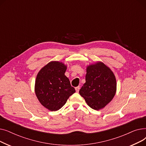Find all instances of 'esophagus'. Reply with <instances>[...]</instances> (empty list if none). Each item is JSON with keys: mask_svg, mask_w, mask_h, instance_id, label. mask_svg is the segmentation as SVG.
I'll return each instance as SVG.
<instances>
[{"mask_svg": "<svg viewBox=\"0 0 146 146\" xmlns=\"http://www.w3.org/2000/svg\"><path fill=\"white\" fill-rule=\"evenodd\" d=\"M75 89H76V91L77 92H79V91L80 90V86H77L75 88Z\"/></svg>", "mask_w": 146, "mask_h": 146, "instance_id": "obj_1", "label": "esophagus"}]
</instances>
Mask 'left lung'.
Wrapping results in <instances>:
<instances>
[{"mask_svg":"<svg viewBox=\"0 0 146 146\" xmlns=\"http://www.w3.org/2000/svg\"><path fill=\"white\" fill-rule=\"evenodd\" d=\"M86 82L79 90L87 104L95 110L104 108L115 95L117 82L111 69L102 62L87 67Z\"/></svg>","mask_w":146,"mask_h":146,"instance_id":"left-lung-1","label":"left lung"}]
</instances>
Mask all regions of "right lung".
I'll return each instance as SVG.
<instances>
[{"mask_svg":"<svg viewBox=\"0 0 146 146\" xmlns=\"http://www.w3.org/2000/svg\"><path fill=\"white\" fill-rule=\"evenodd\" d=\"M67 66L59 61H51L38 72L35 84L36 96L50 111H56L65 105L75 92L64 73Z\"/></svg>","mask_w":146,"mask_h":146,"instance_id":"obj_1","label":"right lung"}]
</instances>
